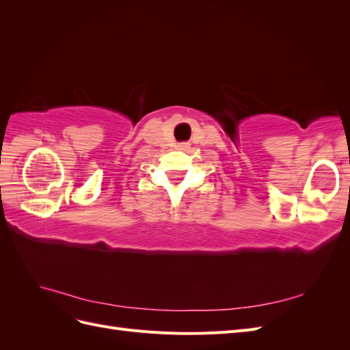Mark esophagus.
Masks as SVG:
<instances>
[{
    "instance_id": "34e87169",
    "label": "esophagus",
    "mask_w": 350,
    "mask_h": 350,
    "mask_svg": "<svg viewBox=\"0 0 350 350\" xmlns=\"http://www.w3.org/2000/svg\"><path fill=\"white\" fill-rule=\"evenodd\" d=\"M188 146H189L188 143H181V144H179V147H181V149H187Z\"/></svg>"
}]
</instances>
